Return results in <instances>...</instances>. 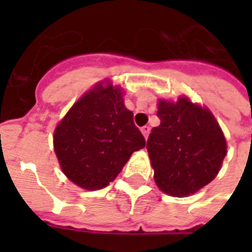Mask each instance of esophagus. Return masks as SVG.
Listing matches in <instances>:
<instances>
[{"label":"esophagus","instance_id":"esophagus-1","mask_svg":"<svg viewBox=\"0 0 252 252\" xmlns=\"http://www.w3.org/2000/svg\"><path fill=\"white\" fill-rule=\"evenodd\" d=\"M142 133H143V136H144V139H147L148 135H150V126H143L142 128Z\"/></svg>","mask_w":252,"mask_h":252}]
</instances>
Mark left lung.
Listing matches in <instances>:
<instances>
[{
    "instance_id": "1",
    "label": "left lung",
    "mask_w": 252,
    "mask_h": 252,
    "mask_svg": "<svg viewBox=\"0 0 252 252\" xmlns=\"http://www.w3.org/2000/svg\"><path fill=\"white\" fill-rule=\"evenodd\" d=\"M160 126L153 128L147 151L154 178L163 193L186 197L208 185L221 167L227 142L206 108L186 97L177 102L159 99Z\"/></svg>"
}]
</instances>
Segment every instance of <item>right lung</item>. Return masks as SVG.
Returning a JSON list of instances; mask_svg holds the SVG:
<instances>
[{"label":"right lung","mask_w":252,"mask_h":252,"mask_svg":"<svg viewBox=\"0 0 252 252\" xmlns=\"http://www.w3.org/2000/svg\"><path fill=\"white\" fill-rule=\"evenodd\" d=\"M146 140L120 88L98 83L82 95L54 132V150L68 180L86 190L109 185Z\"/></svg>","instance_id":"1"}]
</instances>
